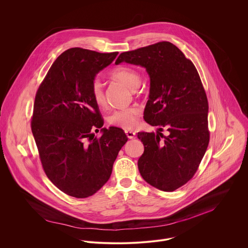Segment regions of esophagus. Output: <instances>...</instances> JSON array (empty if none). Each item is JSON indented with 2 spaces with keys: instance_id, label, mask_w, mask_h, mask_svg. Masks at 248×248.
Listing matches in <instances>:
<instances>
[{
  "instance_id": "1",
  "label": "esophagus",
  "mask_w": 248,
  "mask_h": 248,
  "mask_svg": "<svg viewBox=\"0 0 248 248\" xmlns=\"http://www.w3.org/2000/svg\"><path fill=\"white\" fill-rule=\"evenodd\" d=\"M125 133H126L127 137H128L130 140H133V139H135V137H136V133L133 132V131H125Z\"/></svg>"
}]
</instances>
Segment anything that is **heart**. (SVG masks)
<instances>
[{
    "label": "heart",
    "instance_id": "1",
    "mask_svg": "<svg viewBox=\"0 0 248 248\" xmlns=\"http://www.w3.org/2000/svg\"><path fill=\"white\" fill-rule=\"evenodd\" d=\"M109 76L115 79L131 90H136L140 85V75L133 68L127 66H119L114 68L109 72ZM92 95L94 102L102 106L105 103V96L102 88V84L99 80L95 79L92 84ZM140 114V109L137 107H130L119 108L112 111L108 120L109 124L123 128L125 130L134 129L139 122V116Z\"/></svg>",
    "mask_w": 248,
    "mask_h": 248
}]
</instances>
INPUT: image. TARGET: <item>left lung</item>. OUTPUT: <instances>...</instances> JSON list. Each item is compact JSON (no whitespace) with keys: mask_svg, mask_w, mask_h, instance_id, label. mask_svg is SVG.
I'll return each instance as SVG.
<instances>
[{"mask_svg":"<svg viewBox=\"0 0 248 248\" xmlns=\"http://www.w3.org/2000/svg\"><path fill=\"white\" fill-rule=\"evenodd\" d=\"M122 62L140 66L150 77L143 118L157 130L138 134L144 145L140 175L150 185L173 192L195 175L209 143L208 101L200 75L170 42L123 52L115 64ZM164 127L166 137L161 133Z\"/></svg>","mask_w":248,"mask_h":248,"instance_id":"8db88e82","label":"left lung"}]
</instances>
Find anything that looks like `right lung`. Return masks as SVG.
Instances as JSON below:
<instances>
[{
	"instance_id": "right-lung-1",
	"label": "right lung",
	"mask_w": 248,
	"mask_h": 248,
	"mask_svg": "<svg viewBox=\"0 0 248 248\" xmlns=\"http://www.w3.org/2000/svg\"><path fill=\"white\" fill-rule=\"evenodd\" d=\"M117 54L70 48L54 61L36 93L31 131L44 171L58 189L77 199L102 188L128 140L122 129L102 127L92 95L96 74ZM99 128L103 136L96 139L93 131Z\"/></svg>"
}]
</instances>
